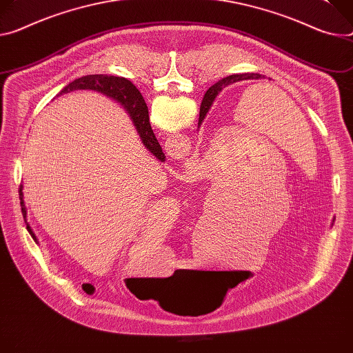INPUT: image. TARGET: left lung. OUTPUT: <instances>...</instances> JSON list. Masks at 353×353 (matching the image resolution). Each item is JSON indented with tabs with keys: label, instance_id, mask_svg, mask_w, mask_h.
<instances>
[{
	"label": "left lung",
	"instance_id": "obj_1",
	"mask_svg": "<svg viewBox=\"0 0 353 353\" xmlns=\"http://www.w3.org/2000/svg\"><path fill=\"white\" fill-rule=\"evenodd\" d=\"M261 79H265V76L262 74H258V73H249V74H232V76H228L225 79H222L221 81L216 83L218 85V90L225 87L228 84H232V83H236V81H242V80H261ZM207 110H208V104H205V107L203 105L200 108V118H199V125L204 121V117L207 114Z\"/></svg>",
	"mask_w": 353,
	"mask_h": 353
}]
</instances>
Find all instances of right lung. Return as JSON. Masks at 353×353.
<instances>
[{"instance_id": "right-lung-1", "label": "right lung", "mask_w": 353, "mask_h": 353, "mask_svg": "<svg viewBox=\"0 0 353 353\" xmlns=\"http://www.w3.org/2000/svg\"><path fill=\"white\" fill-rule=\"evenodd\" d=\"M73 90H94L105 94L107 97H112L114 100H117L118 103H121V105H123V108L130 112L131 119L134 121L137 131L142 139V143L145 145V148L149 149L150 153H153V156H156L160 162H165L166 156L162 152V148H160L153 131L152 126L149 122V111H148V105L142 97V94L139 92V90L131 83L122 77H114V76H107V74H88V76H83L80 79H76L74 81L69 83L65 88L60 91V94L63 92H70ZM19 200H21V211L23 215V219L26 222V207L23 203V193H22V184L19 185ZM26 230L29 231L30 236L34 238V241L38 243L37 235L32 231L30 225L26 222Z\"/></svg>"}]
</instances>
